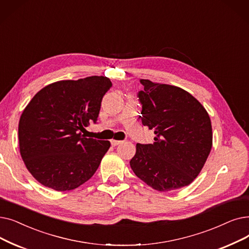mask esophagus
Here are the masks:
<instances>
[{
  "label": "esophagus",
  "mask_w": 249,
  "mask_h": 249,
  "mask_svg": "<svg viewBox=\"0 0 249 249\" xmlns=\"http://www.w3.org/2000/svg\"><path fill=\"white\" fill-rule=\"evenodd\" d=\"M121 142H122L121 140H116V139H112V140H111V143H112L113 146H116V145H118V144H120Z\"/></svg>",
  "instance_id": "34e87169"
}]
</instances>
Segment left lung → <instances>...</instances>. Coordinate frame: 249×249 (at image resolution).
<instances>
[{"instance_id":"8db88e82","label":"left lung","mask_w":249,"mask_h":249,"mask_svg":"<svg viewBox=\"0 0 249 249\" xmlns=\"http://www.w3.org/2000/svg\"><path fill=\"white\" fill-rule=\"evenodd\" d=\"M142 122L154 130L153 144H136L130 160L134 174L158 191L189 185L203 168L213 145L209 113L178 86L140 79Z\"/></svg>"}]
</instances>
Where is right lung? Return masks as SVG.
<instances>
[{"instance_id": "obj_1", "label": "right lung", "mask_w": 249, "mask_h": 249, "mask_svg": "<svg viewBox=\"0 0 249 249\" xmlns=\"http://www.w3.org/2000/svg\"><path fill=\"white\" fill-rule=\"evenodd\" d=\"M111 86L105 76L61 80L41 89L25 107L18 125L19 150L41 185L69 191L93 176L111 143L81 131L96 122Z\"/></svg>"}]
</instances>
